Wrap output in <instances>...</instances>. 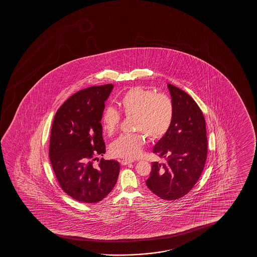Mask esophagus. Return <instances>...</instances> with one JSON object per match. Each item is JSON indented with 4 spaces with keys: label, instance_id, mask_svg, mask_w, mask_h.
Masks as SVG:
<instances>
[{
    "label": "esophagus",
    "instance_id": "esophagus-1",
    "mask_svg": "<svg viewBox=\"0 0 257 257\" xmlns=\"http://www.w3.org/2000/svg\"><path fill=\"white\" fill-rule=\"evenodd\" d=\"M132 162H133V161H129V160H125V159H124V160H122V161H121V164H122V165L125 166L128 165V164H130Z\"/></svg>",
    "mask_w": 257,
    "mask_h": 257
}]
</instances>
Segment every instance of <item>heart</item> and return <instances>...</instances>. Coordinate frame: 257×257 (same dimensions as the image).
<instances>
[{
	"label": "heart",
	"instance_id": "b5f03b06",
	"mask_svg": "<svg viewBox=\"0 0 257 257\" xmlns=\"http://www.w3.org/2000/svg\"><path fill=\"white\" fill-rule=\"evenodd\" d=\"M118 104L124 116H134V130L142 132L151 141L162 139L172 125L174 105L172 100L164 94L134 87L123 94ZM101 123L103 132L111 135L119 126V113L112 107L106 108ZM144 143L145 136L141 133L123 134L110 145V153L116 157L133 160L140 155Z\"/></svg>",
	"mask_w": 257,
	"mask_h": 257
}]
</instances>
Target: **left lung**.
<instances>
[{
  "instance_id": "obj_1",
  "label": "left lung",
  "mask_w": 257,
  "mask_h": 257,
  "mask_svg": "<svg viewBox=\"0 0 257 257\" xmlns=\"http://www.w3.org/2000/svg\"><path fill=\"white\" fill-rule=\"evenodd\" d=\"M174 119L165 136L155 144L153 153L166 159L153 162L148 189L165 200L185 196L197 183L207 156V137L204 115L193 98L179 88L168 84Z\"/></svg>"
}]
</instances>
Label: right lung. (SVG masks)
<instances>
[{
  "label": "right lung",
  "instance_id": "add662e5",
  "mask_svg": "<svg viewBox=\"0 0 257 257\" xmlns=\"http://www.w3.org/2000/svg\"><path fill=\"white\" fill-rule=\"evenodd\" d=\"M113 87L94 86L76 92L53 118L50 162L61 189L81 203L102 200L119 174V163L114 160L102 158L94 164L96 156L105 154L101 117Z\"/></svg>",
  "mask_w": 257,
  "mask_h": 257
}]
</instances>
